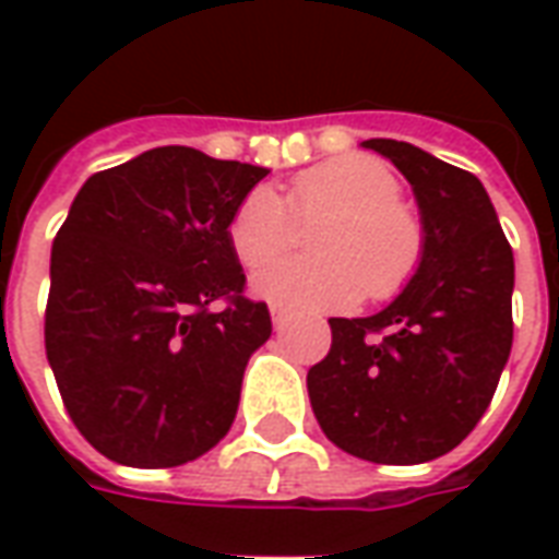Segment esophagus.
<instances>
[{
  "instance_id": "esophagus-1",
  "label": "esophagus",
  "mask_w": 559,
  "mask_h": 559,
  "mask_svg": "<svg viewBox=\"0 0 559 559\" xmlns=\"http://www.w3.org/2000/svg\"><path fill=\"white\" fill-rule=\"evenodd\" d=\"M290 320H293V314L290 311H284V308H278V305H272V326L278 329H287L290 326Z\"/></svg>"
}]
</instances>
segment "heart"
Here are the masks:
<instances>
[{"instance_id":"b5f03b06","label":"heart","mask_w":559,"mask_h":559,"mask_svg":"<svg viewBox=\"0 0 559 559\" xmlns=\"http://www.w3.org/2000/svg\"><path fill=\"white\" fill-rule=\"evenodd\" d=\"M297 217H322L320 258H285L251 281L260 299L296 311H341L362 299L399 296L425 257V230L401 203V182L383 160L368 155L329 160L296 176L287 203L257 185L230 218V245L245 266H260L286 250Z\"/></svg>"}]
</instances>
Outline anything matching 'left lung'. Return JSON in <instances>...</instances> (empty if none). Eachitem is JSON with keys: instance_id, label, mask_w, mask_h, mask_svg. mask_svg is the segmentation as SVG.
Listing matches in <instances>:
<instances>
[{"instance_id": "obj_1", "label": "left lung", "mask_w": 559, "mask_h": 559, "mask_svg": "<svg viewBox=\"0 0 559 559\" xmlns=\"http://www.w3.org/2000/svg\"><path fill=\"white\" fill-rule=\"evenodd\" d=\"M413 185L425 257L380 314L332 317L308 399L332 443L374 464L452 452L488 411L512 350L515 260L473 173L401 140H365Z\"/></svg>"}]
</instances>
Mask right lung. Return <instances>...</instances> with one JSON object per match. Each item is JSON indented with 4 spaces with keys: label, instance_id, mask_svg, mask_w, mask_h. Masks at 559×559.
<instances>
[{
    "label": "right lung",
    "instance_id": "right-lung-1",
    "mask_svg": "<svg viewBox=\"0 0 559 559\" xmlns=\"http://www.w3.org/2000/svg\"><path fill=\"white\" fill-rule=\"evenodd\" d=\"M266 173L158 146L90 176L68 209L44 347L71 421L116 464L179 467L230 431L245 365L272 335L230 218Z\"/></svg>",
    "mask_w": 559,
    "mask_h": 559
}]
</instances>
